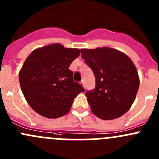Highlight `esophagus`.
Returning <instances> with one entry per match:
<instances>
[{
    "label": "esophagus",
    "instance_id": "obj_1",
    "mask_svg": "<svg viewBox=\"0 0 159 159\" xmlns=\"http://www.w3.org/2000/svg\"><path fill=\"white\" fill-rule=\"evenodd\" d=\"M80 84H81V86H83V87H85V82H84V80H82V81H81V82H80Z\"/></svg>",
    "mask_w": 159,
    "mask_h": 159
}]
</instances>
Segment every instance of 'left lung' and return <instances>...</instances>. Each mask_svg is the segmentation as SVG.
Segmentation results:
<instances>
[{
  "mask_svg": "<svg viewBox=\"0 0 159 159\" xmlns=\"http://www.w3.org/2000/svg\"><path fill=\"white\" fill-rule=\"evenodd\" d=\"M82 58L95 77V89L85 93L94 115L103 120L118 118L132 105L139 78L132 61L111 48L81 49Z\"/></svg>",
  "mask_w": 159,
  "mask_h": 159,
  "instance_id": "8db88e82",
  "label": "left lung"
}]
</instances>
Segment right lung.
Masks as SVG:
<instances>
[{
	"label": "right lung",
	"mask_w": 159,
	"mask_h": 159,
	"mask_svg": "<svg viewBox=\"0 0 159 159\" xmlns=\"http://www.w3.org/2000/svg\"><path fill=\"white\" fill-rule=\"evenodd\" d=\"M80 55L78 48H66L58 43L35 49L19 72L20 89L28 105L48 118L64 116L74 99L84 89L73 80L69 69Z\"/></svg>",
	"instance_id": "right-lung-1"
}]
</instances>
